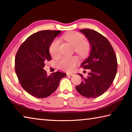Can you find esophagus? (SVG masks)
I'll return each instance as SVG.
<instances>
[{"label":"esophagus","instance_id":"esophagus-1","mask_svg":"<svg viewBox=\"0 0 132 132\" xmlns=\"http://www.w3.org/2000/svg\"><path fill=\"white\" fill-rule=\"evenodd\" d=\"M75 75L73 74V73H67V76H74Z\"/></svg>","mask_w":132,"mask_h":132}]
</instances>
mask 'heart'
I'll return each instance as SVG.
<instances>
[{"label":"heart","instance_id":"b5f03b06","mask_svg":"<svg viewBox=\"0 0 132 132\" xmlns=\"http://www.w3.org/2000/svg\"><path fill=\"white\" fill-rule=\"evenodd\" d=\"M63 38L75 47V51L77 54L84 56L87 53L89 50V44L87 41H84L85 38L82 34L76 31H71L64 35ZM59 44V39H55L51 42L49 51L52 57H56L58 56ZM77 62V58L75 56H64L59 60L56 65L57 68L61 70L70 71L75 69Z\"/></svg>","mask_w":132,"mask_h":132}]
</instances>
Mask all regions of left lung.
<instances>
[{
    "instance_id": "1",
    "label": "left lung",
    "mask_w": 132,
    "mask_h": 132,
    "mask_svg": "<svg viewBox=\"0 0 132 132\" xmlns=\"http://www.w3.org/2000/svg\"><path fill=\"white\" fill-rule=\"evenodd\" d=\"M91 46L88 57L81 68L90 69L87 78L79 74L82 81L76 87L77 92L87 98H96L105 92L113 82L117 72V59L112 46L105 37L94 30H80Z\"/></svg>"
}]
</instances>
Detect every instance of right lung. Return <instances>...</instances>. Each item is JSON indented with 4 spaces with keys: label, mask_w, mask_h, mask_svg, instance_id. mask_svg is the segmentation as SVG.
<instances>
[{
    "label": "right lung",
    "mask_w": 132,
    "mask_h": 132,
    "mask_svg": "<svg viewBox=\"0 0 132 132\" xmlns=\"http://www.w3.org/2000/svg\"><path fill=\"white\" fill-rule=\"evenodd\" d=\"M61 31L44 30L35 32L21 45L15 57V70L21 86L37 98H45L54 93L66 73L56 71L48 76L45 62L51 61L49 51L53 39Z\"/></svg>",
    "instance_id": "right-lung-1"
}]
</instances>
